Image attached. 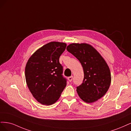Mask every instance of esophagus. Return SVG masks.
Returning a JSON list of instances; mask_svg holds the SVG:
<instances>
[{
    "label": "esophagus",
    "mask_w": 131,
    "mask_h": 131,
    "mask_svg": "<svg viewBox=\"0 0 131 131\" xmlns=\"http://www.w3.org/2000/svg\"><path fill=\"white\" fill-rule=\"evenodd\" d=\"M72 79H73V76H71V77H68V80L70 82H72Z\"/></svg>",
    "instance_id": "34e87169"
}]
</instances>
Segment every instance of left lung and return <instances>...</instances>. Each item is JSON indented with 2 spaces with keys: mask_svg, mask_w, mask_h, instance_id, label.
I'll use <instances>...</instances> for the list:
<instances>
[{
  "mask_svg": "<svg viewBox=\"0 0 131 131\" xmlns=\"http://www.w3.org/2000/svg\"><path fill=\"white\" fill-rule=\"evenodd\" d=\"M66 49L81 63L84 77L77 87L79 97L86 103H93L101 99L109 89L111 73L106 61L95 48L86 43H73Z\"/></svg>",
  "mask_w": 131,
  "mask_h": 131,
  "instance_id": "1",
  "label": "left lung"
}]
</instances>
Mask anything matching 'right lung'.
<instances>
[{"label": "right lung", "mask_w": 131, "mask_h": 131, "mask_svg": "<svg viewBox=\"0 0 131 131\" xmlns=\"http://www.w3.org/2000/svg\"><path fill=\"white\" fill-rule=\"evenodd\" d=\"M66 43L50 42L29 58L25 69L26 83L37 102L49 105L56 102L66 86L59 57Z\"/></svg>", "instance_id": "obj_1"}]
</instances>
